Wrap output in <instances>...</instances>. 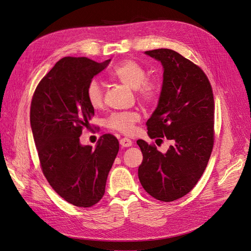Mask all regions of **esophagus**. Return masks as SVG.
I'll list each match as a JSON object with an SVG mask.
<instances>
[{
    "instance_id": "esophagus-1",
    "label": "esophagus",
    "mask_w": 251,
    "mask_h": 251,
    "mask_svg": "<svg viewBox=\"0 0 251 251\" xmlns=\"http://www.w3.org/2000/svg\"><path fill=\"white\" fill-rule=\"evenodd\" d=\"M119 144H121L122 147H130L133 145V142L127 138H123L121 139V141H119Z\"/></svg>"
}]
</instances>
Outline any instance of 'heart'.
Wrapping results in <instances>:
<instances>
[{
    "label": "heart",
    "mask_w": 251,
    "mask_h": 251,
    "mask_svg": "<svg viewBox=\"0 0 251 251\" xmlns=\"http://www.w3.org/2000/svg\"><path fill=\"white\" fill-rule=\"evenodd\" d=\"M112 78L123 85L136 90L137 97L143 102H150L156 95V85L153 80L146 78V71L134 60H124L116 65L110 73ZM86 97L88 103L94 109H99L103 105L104 93L101 83L97 79H92L87 87ZM140 121V114L136 111L115 112L107 119L108 127L129 135L134 132L135 125Z\"/></svg>",
    "instance_id": "b5f03b06"
}]
</instances>
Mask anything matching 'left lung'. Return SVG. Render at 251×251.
I'll use <instances>...</instances> for the list:
<instances>
[{"label":"left lung","mask_w":251,"mask_h":251,"mask_svg":"<svg viewBox=\"0 0 251 251\" xmlns=\"http://www.w3.org/2000/svg\"><path fill=\"white\" fill-rule=\"evenodd\" d=\"M162 65L163 79L156 109L147 122L151 139L173 142L165 153L138 140L143 161L138 176L155 199L171 202L197 184L213 147L214 102L209 80L200 67L171 49L146 51Z\"/></svg>","instance_id":"obj_1"}]
</instances>
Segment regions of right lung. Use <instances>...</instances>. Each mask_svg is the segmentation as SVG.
I'll use <instances>...</instances> for the list:
<instances>
[{"label": "right lung", "mask_w": 251, "mask_h": 251, "mask_svg": "<svg viewBox=\"0 0 251 251\" xmlns=\"http://www.w3.org/2000/svg\"><path fill=\"white\" fill-rule=\"evenodd\" d=\"M110 61L62 58L40 81L31 101L30 126L43 173L56 193L78 207L101 200L119 150L117 139L109 134L95 149L79 141L95 114L86 97L88 83Z\"/></svg>", "instance_id": "right-lung-1"}]
</instances>
